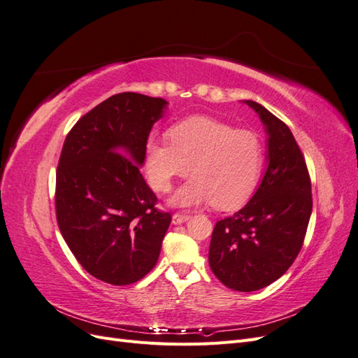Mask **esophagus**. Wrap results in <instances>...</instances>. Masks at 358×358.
<instances>
[{
  "instance_id": "esophagus-1",
  "label": "esophagus",
  "mask_w": 358,
  "mask_h": 358,
  "mask_svg": "<svg viewBox=\"0 0 358 358\" xmlns=\"http://www.w3.org/2000/svg\"><path fill=\"white\" fill-rule=\"evenodd\" d=\"M189 218H191L189 215H185V213H175V215H173V224L187 222Z\"/></svg>"
}]
</instances>
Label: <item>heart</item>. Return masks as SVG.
<instances>
[{
    "mask_svg": "<svg viewBox=\"0 0 358 358\" xmlns=\"http://www.w3.org/2000/svg\"><path fill=\"white\" fill-rule=\"evenodd\" d=\"M167 137L169 142L149 140L145 169L158 192H167L176 178L192 173L173 194V204L191 208L212 201L216 209L230 210L251 199L266 158L257 133L209 116H191L170 127Z\"/></svg>",
    "mask_w": 358,
    "mask_h": 358,
    "instance_id": "1",
    "label": "heart"
}]
</instances>
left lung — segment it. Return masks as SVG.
<instances>
[{
	"label": "left lung",
	"instance_id": "obj_1",
	"mask_svg": "<svg viewBox=\"0 0 358 358\" xmlns=\"http://www.w3.org/2000/svg\"><path fill=\"white\" fill-rule=\"evenodd\" d=\"M268 134V166L257 192L239 212L216 222L209 264L236 291L262 289L294 263L312 212L310 176L289 128L262 104L246 101Z\"/></svg>",
	"mask_w": 358,
	"mask_h": 358
}]
</instances>
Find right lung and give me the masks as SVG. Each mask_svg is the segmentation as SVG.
I'll return each mask as SVG.
<instances>
[{"instance_id": "add662e5", "label": "right lung", "mask_w": 358, "mask_h": 358, "mask_svg": "<svg viewBox=\"0 0 358 358\" xmlns=\"http://www.w3.org/2000/svg\"><path fill=\"white\" fill-rule=\"evenodd\" d=\"M166 104L137 92L112 95L83 115L64 142L58 227L80 266L103 282L134 284L158 262L171 215L157 208L140 166Z\"/></svg>"}]
</instances>
